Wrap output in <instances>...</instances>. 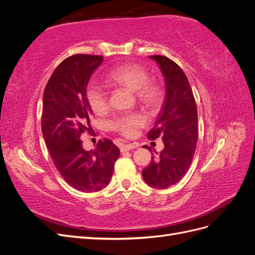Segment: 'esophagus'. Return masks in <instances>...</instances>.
<instances>
[{
    "label": "esophagus",
    "mask_w": 255,
    "mask_h": 255,
    "mask_svg": "<svg viewBox=\"0 0 255 255\" xmlns=\"http://www.w3.org/2000/svg\"><path fill=\"white\" fill-rule=\"evenodd\" d=\"M138 148V143H128V144H122L120 146L121 152H126V151H129L132 149H136Z\"/></svg>",
    "instance_id": "obj_1"
}]
</instances>
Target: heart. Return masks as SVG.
Returning a JSON list of instances; mask_svg holds the SVG:
<instances>
[{
    "mask_svg": "<svg viewBox=\"0 0 255 255\" xmlns=\"http://www.w3.org/2000/svg\"><path fill=\"white\" fill-rule=\"evenodd\" d=\"M149 73L137 64H125L116 67L106 75L105 82L112 86H121L135 92L138 101L148 109H155L163 99V91L156 83L150 82ZM86 100L92 112L105 113L109 107L106 92L98 85L91 84L86 89ZM144 119L139 114L121 116L112 121L111 128L126 137H132L136 128L143 126Z\"/></svg>",
    "mask_w": 255,
    "mask_h": 255,
    "instance_id": "b5f03b06",
    "label": "heart"
}]
</instances>
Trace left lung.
<instances>
[{"mask_svg":"<svg viewBox=\"0 0 255 255\" xmlns=\"http://www.w3.org/2000/svg\"><path fill=\"white\" fill-rule=\"evenodd\" d=\"M150 58L156 61L164 75L166 96L148 138L155 140L161 137L164 149L156 153V157L152 156L149 166L142 170V177L149 186L165 189L179 182L191 165L198 140V112L182 69L165 56Z\"/></svg>","mask_w":255,"mask_h":255,"instance_id":"left-lung-1","label":"left lung"}]
</instances>
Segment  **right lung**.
Returning a JSON list of instances; mask_svg holds the SVG:
<instances>
[{"mask_svg":"<svg viewBox=\"0 0 255 255\" xmlns=\"http://www.w3.org/2000/svg\"><path fill=\"white\" fill-rule=\"evenodd\" d=\"M103 56L76 54L57 66L44 88L41 130L55 167L64 180L84 192L109 185L120 155L111 139L100 140L95 150L83 148L81 135L91 129L92 114L86 100L90 76Z\"/></svg>","mask_w":255,"mask_h":255,"instance_id":"obj_1","label":"right lung"}]
</instances>
